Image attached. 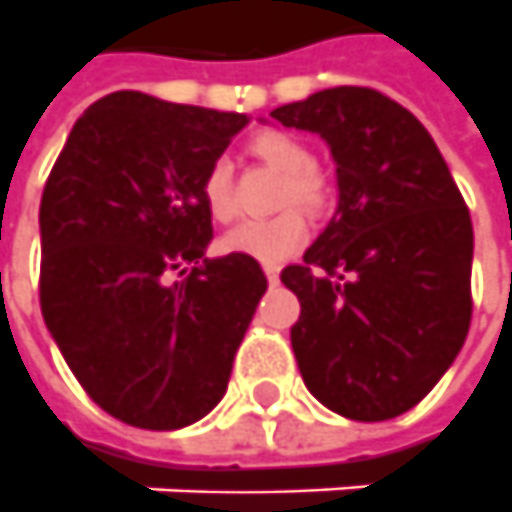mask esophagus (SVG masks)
I'll list each match as a JSON object with an SVG mask.
<instances>
[{"label": "esophagus", "instance_id": "1", "mask_svg": "<svg viewBox=\"0 0 512 512\" xmlns=\"http://www.w3.org/2000/svg\"><path fill=\"white\" fill-rule=\"evenodd\" d=\"M279 270V264H264V276H267L270 284H279Z\"/></svg>", "mask_w": 512, "mask_h": 512}]
</instances>
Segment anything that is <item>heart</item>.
<instances>
[{"mask_svg": "<svg viewBox=\"0 0 512 512\" xmlns=\"http://www.w3.org/2000/svg\"><path fill=\"white\" fill-rule=\"evenodd\" d=\"M248 152L256 160H262L264 166L284 174V183L279 188L281 208L298 205L312 216L327 214L332 208L335 188L327 174L315 166V154L301 137L279 129H264L250 137ZM200 197L214 222H231L236 214V200H233V171L228 160H214L205 168L200 180ZM304 242H307V222L296 208H287L270 219H253L236 225L222 236V250L250 256L264 264H279L298 253Z\"/></svg>", "mask_w": 512, "mask_h": 512, "instance_id": "obj_1", "label": "heart"}]
</instances>
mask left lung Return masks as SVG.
Wrapping results in <instances>:
<instances>
[{
    "mask_svg": "<svg viewBox=\"0 0 512 512\" xmlns=\"http://www.w3.org/2000/svg\"><path fill=\"white\" fill-rule=\"evenodd\" d=\"M318 132L338 166V214L281 270L301 315V377L335 414L380 423L414 408L471 327L473 228L437 143L369 87H335L270 112Z\"/></svg>",
    "mask_w": 512,
    "mask_h": 512,
    "instance_id": "8db88e82",
    "label": "left lung"
}]
</instances>
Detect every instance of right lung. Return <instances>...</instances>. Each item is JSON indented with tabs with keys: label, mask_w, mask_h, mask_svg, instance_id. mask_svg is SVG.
Segmentation results:
<instances>
[{
	"label": "right lung",
	"mask_w": 512,
	"mask_h": 512,
	"mask_svg": "<svg viewBox=\"0 0 512 512\" xmlns=\"http://www.w3.org/2000/svg\"><path fill=\"white\" fill-rule=\"evenodd\" d=\"M245 123L120 89L75 120L44 183L41 315L120 423L174 431L228 389L267 279L250 256L205 259L200 180Z\"/></svg>",
	"instance_id": "right-lung-1"
}]
</instances>
